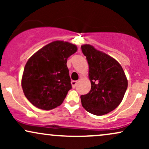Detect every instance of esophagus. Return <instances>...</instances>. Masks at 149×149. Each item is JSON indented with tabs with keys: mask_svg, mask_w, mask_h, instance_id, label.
<instances>
[{
	"mask_svg": "<svg viewBox=\"0 0 149 149\" xmlns=\"http://www.w3.org/2000/svg\"><path fill=\"white\" fill-rule=\"evenodd\" d=\"M71 85H72L73 88H75L76 87L77 81H75V80H72V81H71Z\"/></svg>",
	"mask_w": 149,
	"mask_h": 149,
	"instance_id": "34e87169",
	"label": "esophagus"
}]
</instances>
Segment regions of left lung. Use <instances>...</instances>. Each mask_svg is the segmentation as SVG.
<instances>
[{
	"instance_id": "1",
	"label": "left lung",
	"mask_w": 149,
	"mask_h": 149,
	"mask_svg": "<svg viewBox=\"0 0 149 149\" xmlns=\"http://www.w3.org/2000/svg\"><path fill=\"white\" fill-rule=\"evenodd\" d=\"M89 65L91 90L81 95L82 106L90 113L102 116L112 111L122 102L127 80L120 64L90 45L81 46Z\"/></svg>"
}]
</instances>
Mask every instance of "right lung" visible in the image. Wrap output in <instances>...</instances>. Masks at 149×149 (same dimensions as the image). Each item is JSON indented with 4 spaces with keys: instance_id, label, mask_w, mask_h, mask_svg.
<instances>
[{
    "instance_id": "add662e5",
    "label": "right lung",
    "mask_w": 149,
    "mask_h": 149,
    "mask_svg": "<svg viewBox=\"0 0 149 149\" xmlns=\"http://www.w3.org/2000/svg\"><path fill=\"white\" fill-rule=\"evenodd\" d=\"M76 51V45L57 40L29 58L24 69L22 87L33 106L47 111L62 104L72 88L66 62Z\"/></svg>"
}]
</instances>
